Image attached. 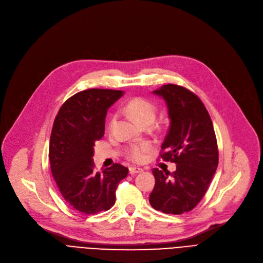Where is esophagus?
I'll return each instance as SVG.
<instances>
[{
  "instance_id": "obj_1",
  "label": "esophagus",
  "mask_w": 263,
  "mask_h": 263,
  "mask_svg": "<svg viewBox=\"0 0 263 263\" xmlns=\"http://www.w3.org/2000/svg\"><path fill=\"white\" fill-rule=\"evenodd\" d=\"M129 171H130V174H139V173H142L143 172V168H140V167H134V166H131L130 168H129Z\"/></svg>"
}]
</instances>
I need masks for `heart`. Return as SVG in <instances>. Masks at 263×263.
Listing matches in <instances>:
<instances>
[{
    "instance_id": "1",
    "label": "heart",
    "mask_w": 263,
    "mask_h": 263,
    "mask_svg": "<svg viewBox=\"0 0 263 263\" xmlns=\"http://www.w3.org/2000/svg\"><path fill=\"white\" fill-rule=\"evenodd\" d=\"M123 109L142 126L146 123H153L157 116V106L149 100L142 98V97H135V98L129 100ZM116 119V115L110 117L108 121V130H113ZM153 145L148 142L132 144L127 149V158L134 163H143L147 160L148 155L153 151Z\"/></svg>"
}]
</instances>
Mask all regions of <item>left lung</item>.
I'll use <instances>...</instances> for the list:
<instances>
[{
	"label": "left lung",
	"mask_w": 263,
	"mask_h": 263,
	"mask_svg": "<svg viewBox=\"0 0 263 263\" xmlns=\"http://www.w3.org/2000/svg\"><path fill=\"white\" fill-rule=\"evenodd\" d=\"M155 93L168 107L170 129L160 158L177 164L176 172L154 168L156 178L149 202L167 214L193 210L208 190L218 165V148L211 117L199 97L190 89L167 84Z\"/></svg>",
	"instance_id": "obj_1"
}]
</instances>
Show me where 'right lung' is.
<instances>
[{"label": "right lung", "mask_w": 263, "mask_h": 263, "mask_svg": "<svg viewBox=\"0 0 263 263\" xmlns=\"http://www.w3.org/2000/svg\"><path fill=\"white\" fill-rule=\"evenodd\" d=\"M121 90L90 88L71 96L54 119L49 145L51 173L64 199L84 214L112 208L118 183L129 170L115 163L95 171L93 146L104 135L107 108Z\"/></svg>", "instance_id": "obj_1"}]
</instances>
